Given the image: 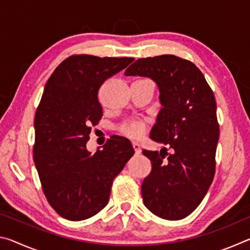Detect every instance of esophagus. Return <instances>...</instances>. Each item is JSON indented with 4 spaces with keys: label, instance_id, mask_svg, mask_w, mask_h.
Segmentation results:
<instances>
[{
    "label": "esophagus",
    "instance_id": "obj_1",
    "mask_svg": "<svg viewBox=\"0 0 250 250\" xmlns=\"http://www.w3.org/2000/svg\"><path fill=\"white\" fill-rule=\"evenodd\" d=\"M132 147H133V150H134V153H135V154H140V153H141L140 146H139L138 143H132Z\"/></svg>",
    "mask_w": 250,
    "mask_h": 250
}]
</instances>
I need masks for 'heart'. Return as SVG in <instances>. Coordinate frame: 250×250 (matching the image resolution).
I'll return each instance as SVG.
<instances>
[{
  "label": "heart",
  "instance_id": "obj_1",
  "mask_svg": "<svg viewBox=\"0 0 250 250\" xmlns=\"http://www.w3.org/2000/svg\"><path fill=\"white\" fill-rule=\"evenodd\" d=\"M146 129V124L143 120L139 119H131L125 121L119 126V130L122 134L126 135L130 139H133V140H137V139H140L145 131Z\"/></svg>",
  "mask_w": 250,
  "mask_h": 250
}]
</instances>
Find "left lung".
I'll use <instances>...</instances> for the list:
<instances>
[{
    "label": "left lung",
    "mask_w": 250,
    "mask_h": 250,
    "mask_svg": "<svg viewBox=\"0 0 250 250\" xmlns=\"http://www.w3.org/2000/svg\"><path fill=\"white\" fill-rule=\"evenodd\" d=\"M125 75L158 84L162 109L150 138L172 149L168 156L166 146L160 153L142 151L152 164L141 186L143 203L161 218H184L201 204L214 179L219 137L214 92L192 62L174 55L138 59Z\"/></svg>",
    "instance_id": "obj_1"
}]
</instances>
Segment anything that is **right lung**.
Listing matches in <instances>:
<instances>
[{
  "label": "right lung",
  "mask_w": 250,
  "mask_h": 250,
  "mask_svg": "<svg viewBox=\"0 0 250 250\" xmlns=\"http://www.w3.org/2000/svg\"><path fill=\"white\" fill-rule=\"evenodd\" d=\"M134 58L73 55L45 84L35 113L34 162L50 206L69 221L94 216L108 204L112 182L134 154L128 139L111 137L87 151L90 125L103 117L98 91Z\"/></svg>",
  "instance_id": "1"
}]
</instances>
